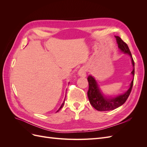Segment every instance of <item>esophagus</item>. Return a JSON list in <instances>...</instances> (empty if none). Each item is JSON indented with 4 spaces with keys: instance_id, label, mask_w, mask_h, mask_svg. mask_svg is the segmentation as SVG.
I'll return each instance as SVG.
<instances>
[{
    "instance_id": "esophagus-1",
    "label": "esophagus",
    "mask_w": 147,
    "mask_h": 147,
    "mask_svg": "<svg viewBox=\"0 0 147 147\" xmlns=\"http://www.w3.org/2000/svg\"><path fill=\"white\" fill-rule=\"evenodd\" d=\"M78 74L79 76L86 77V69L85 67H82L78 71Z\"/></svg>"
}]
</instances>
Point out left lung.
Here are the masks:
<instances>
[{
  "mask_svg": "<svg viewBox=\"0 0 147 147\" xmlns=\"http://www.w3.org/2000/svg\"><path fill=\"white\" fill-rule=\"evenodd\" d=\"M118 43V47L119 50L124 53L129 55L132 59V64L134 69L132 71L131 74L134 77V61L133 60L131 53L129 50L127 44L122 40V39L118 36H115ZM88 81L89 83V89L88 91V97L90 104L95 109L98 111H110L117 109L119 107L122 105L124 102L127 99L129 96L131 92L133 82L132 80L130 88L129 90L123 94L118 96L115 97H110V98H107L104 96L103 94H102L99 88L97 85V83L94 77L91 75H89L88 77Z\"/></svg>",
  "mask_w": 147,
  "mask_h": 147,
  "instance_id": "obj_1",
  "label": "left lung"
}]
</instances>
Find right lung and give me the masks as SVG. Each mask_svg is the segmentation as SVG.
Segmentation results:
<instances>
[{
    "mask_svg": "<svg viewBox=\"0 0 147 147\" xmlns=\"http://www.w3.org/2000/svg\"><path fill=\"white\" fill-rule=\"evenodd\" d=\"M64 102H63V104H62L61 106V107H59V109H58V110H57L56 112H59V110H60L61 109V108H62V107H63V105H64Z\"/></svg>",
    "mask_w": 147,
    "mask_h": 147,
    "instance_id": "1",
    "label": "right lung"
}]
</instances>
